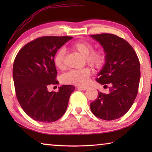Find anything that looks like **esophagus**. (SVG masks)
Returning a JSON list of instances; mask_svg holds the SVG:
<instances>
[{
	"label": "esophagus",
	"mask_w": 152,
	"mask_h": 152,
	"mask_svg": "<svg viewBox=\"0 0 152 152\" xmlns=\"http://www.w3.org/2000/svg\"><path fill=\"white\" fill-rule=\"evenodd\" d=\"M78 88L80 89V90H82V91H85V90H86L87 88H88V87H87V86H78Z\"/></svg>",
	"instance_id": "obj_1"
}]
</instances>
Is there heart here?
<instances>
[{
    "label": "heart",
    "instance_id": "heart-1",
    "mask_svg": "<svg viewBox=\"0 0 152 152\" xmlns=\"http://www.w3.org/2000/svg\"><path fill=\"white\" fill-rule=\"evenodd\" d=\"M72 48L84 56L86 62L93 68H101L105 62L106 56L104 50L101 49L92 50L93 45L91 42L80 41L74 43ZM65 53V49L61 48L54 56L55 65L60 70H62L66 66ZM91 73V69L88 67L78 70H71L64 74L61 77V80L65 84L84 86L88 82Z\"/></svg>",
    "mask_w": 152,
    "mask_h": 152
}]
</instances>
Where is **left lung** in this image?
Wrapping results in <instances>:
<instances>
[{
    "instance_id": "8db88e82",
    "label": "left lung",
    "mask_w": 152,
    "mask_h": 152,
    "mask_svg": "<svg viewBox=\"0 0 152 152\" xmlns=\"http://www.w3.org/2000/svg\"><path fill=\"white\" fill-rule=\"evenodd\" d=\"M106 53V63L98 74L96 81L102 85L110 84L109 94L99 92L91 103L92 113L100 119L111 121L127 113L138 93L140 64L137 53L127 41L110 33L92 35Z\"/></svg>"
}]
</instances>
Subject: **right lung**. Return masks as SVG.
Segmentation results:
<instances>
[{
  "instance_id": "right-lung-1",
  "label": "right lung",
  "mask_w": 152,
  "mask_h": 152,
  "mask_svg": "<svg viewBox=\"0 0 152 152\" xmlns=\"http://www.w3.org/2000/svg\"><path fill=\"white\" fill-rule=\"evenodd\" d=\"M70 36H44L24 45L15 57L12 76L15 93L28 116L42 123L58 120L65 113L75 87L63 85L58 92H49L58 84L54 56Z\"/></svg>"
}]
</instances>
